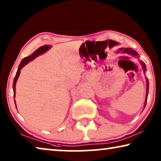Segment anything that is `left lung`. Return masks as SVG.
<instances>
[{"instance_id": "8db88e82", "label": "left lung", "mask_w": 161, "mask_h": 161, "mask_svg": "<svg viewBox=\"0 0 161 161\" xmlns=\"http://www.w3.org/2000/svg\"><path fill=\"white\" fill-rule=\"evenodd\" d=\"M119 50L122 51V52H123V53H129V54L134 56V57H137V56H138V53H137L136 52V51L133 50V49H132V48H120V49H119ZM140 64H141L142 69H143V71H145V70H146V67H145V63L143 62H140ZM148 90H149V81H148V80H147V93H146V100H145V105H146L147 99V94H148Z\"/></svg>"}]
</instances>
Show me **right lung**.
Instances as JSON below:
<instances>
[{
    "label": "right lung",
    "mask_w": 161,
    "mask_h": 161,
    "mask_svg": "<svg viewBox=\"0 0 161 161\" xmlns=\"http://www.w3.org/2000/svg\"><path fill=\"white\" fill-rule=\"evenodd\" d=\"M49 48H50V46H48V45H45V46H43V47H41L39 48H37V49L36 50L35 52L32 53V54H31L30 56H29V57H25L24 59L21 61V64H20L19 68H18L16 75V76H15L14 80V84H13V89H14V97H16V84L17 79L19 78V76L20 75V70H21V69L24 67L25 64H26L31 62V61H32L33 59H34V58L36 57H38V56L42 54V53H44V52H47V51ZM15 103H16V102H15Z\"/></svg>",
    "instance_id": "right-lung-1"
}]
</instances>
